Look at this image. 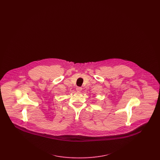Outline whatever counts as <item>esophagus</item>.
<instances>
[{"mask_svg":"<svg viewBox=\"0 0 160 160\" xmlns=\"http://www.w3.org/2000/svg\"><path fill=\"white\" fill-rule=\"evenodd\" d=\"M76 90L77 91H81L82 90V88L80 87H77Z\"/></svg>","mask_w":160,"mask_h":160,"instance_id":"obj_1","label":"esophagus"}]
</instances>
